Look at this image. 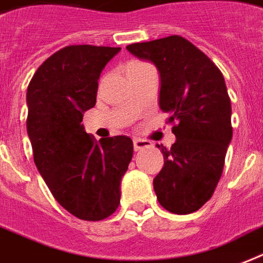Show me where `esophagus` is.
<instances>
[{
    "mask_svg": "<svg viewBox=\"0 0 263 263\" xmlns=\"http://www.w3.org/2000/svg\"><path fill=\"white\" fill-rule=\"evenodd\" d=\"M146 147H150V142L149 140H145V139H134V149L135 152H139V150H143Z\"/></svg>",
    "mask_w": 263,
    "mask_h": 263,
    "instance_id": "esophagus-1",
    "label": "esophagus"
}]
</instances>
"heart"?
Here are the masks:
<instances>
[{
	"label": "heart",
	"instance_id": "obj_1",
	"mask_svg": "<svg viewBox=\"0 0 263 263\" xmlns=\"http://www.w3.org/2000/svg\"><path fill=\"white\" fill-rule=\"evenodd\" d=\"M131 65H134V63H131Z\"/></svg>",
	"mask_w": 263,
	"mask_h": 263
}]
</instances>
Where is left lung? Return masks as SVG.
Instances as JSON below:
<instances>
[{"mask_svg": "<svg viewBox=\"0 0 263 263\" xmlns=\"http://www.w3.org/2000/svg\"><path fill=\"white\" fill-rule=\"evenodd\" d=\"M127 49L157 67L158 105L175 124L171 149L157 145L164 156V167L153 179L158 203L172 214H192L212 197L233 135L225 78L205 53L179 35Z\"/></svg>", "mask_w": 263, "mask_h": 263, "instance_id": "1", "label": "left lung"}]
</instances>
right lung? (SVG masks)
Listing matches in <instances>:
<instances>
[{
	"label": "right lung",
	"mask_w": 263,
	"mask_h": 263,
	"mask_svg": "<svg viewBox=\"0 0 263 263\" xmlns=\"http://www.w3.org/2000/svg\"><path fill=\"white\" fill-rule=\"evenodd\" d=\"M121 48L71 45L49 56L27 88V134L38 172L62 207L102 220L120 204L134 154L129 136L96 142L81 124L96 103L98 80Z\"/></svg>",
	"instance_id": "obj_1"
}]
</instances>
